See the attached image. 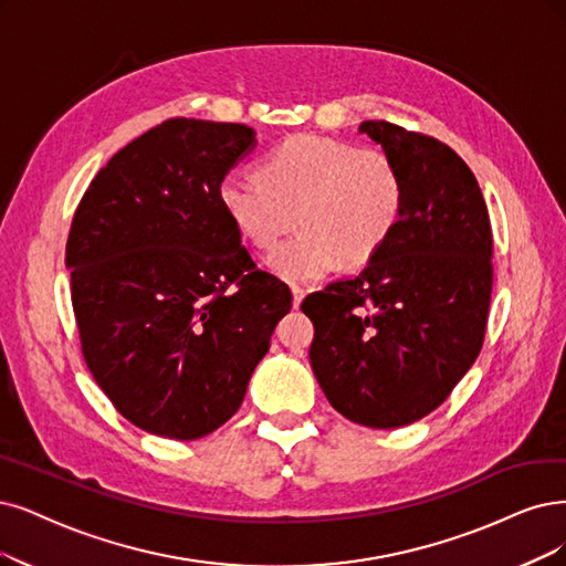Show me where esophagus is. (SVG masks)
Segmentation results:
<instances>
[{
  "mask_svg": "<svg viewBox=\"0 0 566 566\" xmlns=\"http://www.w3.org/2000/svg\"><path fill=\"white\" fill-rule=\"evenodd\" d=\"M291 291H294V307H298L303 303V298H305V289L294 284V286H291Z\"/></svg>",
  "mask_w": 566,
  "mask_h": 566,
  "instance_id": "1",
  "label": "esophagus"
}]
</instances>
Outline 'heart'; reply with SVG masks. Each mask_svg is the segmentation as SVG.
Masks as SVG:
<instances>
[{"instance_id": "heart-1", "label": "heart", "mask_w": 566, "mask_h": 566, "mask_svg": "<svg viewBox=\"0 0 566 566\" xmlns=\"http://www.w3.org/2000/svg\"><path fill=\"white\" fill-rule=\"evenodd\" d=\"M259 174L226 177L219 202L256 249L275 247L296 217L298 233L268 259L289 282L319 280L340 261L366 265L403 217V172L378 146L298 135L275 146Z\"/></svg>"}]
</instances>
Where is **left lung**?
Masks as SVG:
<instances>
[{
	"mask_svg": "<svg viewBox=\"0 0 566 566\" xmlns=\"http://www.w3.org/2000/svg\"><path fill=\"white\" fill-rule=\"evenodd\" d=\"M359 130L406 181L403 217L357 277L303 301L310 364L347 420L406 427L441 406L478 359L492 298V226L480 186L448 144L389 120Z\"/></svg>",
	"mask_w": 566,
	"mask_h": 566,
	"instance_id": "1",
	"label": "left lung"
}]
</instances>
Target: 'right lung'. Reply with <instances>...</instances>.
I'll return each mask as SVG.
<instances>
[{
	"mask_svg": "<svg viewBox=\"0 0 566 566\" xmlns=\"http://www.w3.org/2000/svg\"><path fill=\"white\" fill-rule=\"evenodd\" d=\"M251 146L242 123L167 118L112 156L72 219L83 359L125 420L163 438L228 422L291 310L219 202Z\"/></svg>",
	"mask_w": 566,
	"mask_h": 566,
	"instance_id": "1",
	"label": "right lung"
}]
</instances>
